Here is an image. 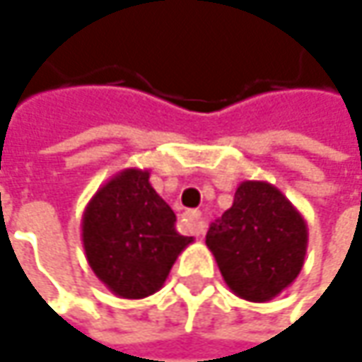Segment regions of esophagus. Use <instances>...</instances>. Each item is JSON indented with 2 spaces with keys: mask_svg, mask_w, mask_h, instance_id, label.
I'll list each match as a JSON object with an SVG mask.
<instances>
[{
  "mask_svg": "<svg viewBox=\"0 0 362 362\" xmlns=\"http://www.w3.org/2000/svg\"><path fill=\"white\" fill-rule=\"evenodd\" d=\"M182 225L186 227V230L190 233V235H194V237H200L202 233H204V218H202V214L198 211H188L184 212V216H182Z\"/></svg>",
  "mask_w": 362,
  "mask_h": 362,
  "instance_id": "1",
  "label": "esophagus"
}]
</instances>
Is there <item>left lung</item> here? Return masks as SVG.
<instances>
[{
    "label": "left lung",
    "mask_w": 362,
    "mask_h": 362,
    "mask_svg": "<svg viewBox=\"0 0 362 362\" xmlns=\"http://www.w3.org/2000/svg\"><path fill=\"white\" fill-rule=\"evenodd\" d=\"M223 279L247 302H269L304 267L308 225L274 184L245 180L233 206L206 233Z\"/></svg>",
    "instance_id": "left-lung-1"
}]
</instances>
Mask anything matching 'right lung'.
I'll return each mask as SVG.
<instances>
[{"label":"right lung","instance_id":"obj_1","mask_svg":"<svg viewBox=\"0 0 362 362\" xmlns=\"http://www.w3.org/2000/svg\"><path fill=\"white\" fill-rule=\"evenodd\" d=\"M83 247L95 275L119 298L160 290L174 261L192 243L150 184V170L127 168L107 180L83 212Z\"/></svg>","mask_w":362,"mask_h":362}]
</instances>
